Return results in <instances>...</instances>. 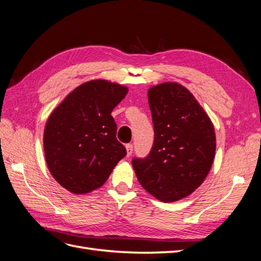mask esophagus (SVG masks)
Listing matches in <instances>:
<instances>
[{
	"instance_id": "esophagus-1",
	"label": "esophagus",
	"mask_w": 261,
	"mask_h": 261,
	"mask_svg": "<svg viewBox=\"0 0 261 261\" xmlns=\"http://www.w3.org/2000/svg\"><path fill=\"white\" fill-rule=\"evenodd\" d=\"M126 151H127V156H129L133 153V145H132V143H127Z\"/></svg>"
}]
</instances>
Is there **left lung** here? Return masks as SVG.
I'll use <instances>...</instances> for the list:
<instances>
[{
	"mask_svg": "<svg viewBox=\"0 0 261 261\" xmlns=\"http://www.w3.org/2000/svg\"><path fill=\"white\" fill-rule=\"evenodd\" d=\"M149 107L154 141L132 164L143 189L162 202H175L199 188L212 167L216 136L193 95L177 83L151 87Z\"/></svg>",
	"mask_w": 261,
	"mask_h": 261,
	"instance_id": "left-lung-1",
	"label": "left lung"
}]
</instances>
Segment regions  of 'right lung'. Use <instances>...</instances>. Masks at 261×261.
<instances>
[{"label":"right lung","instance_id":"obj_1","mask_svg":"<svg viewBox=\"0 0 261 261\" xmlns=\"http://www.w3.org/2000/svg\"><path fill=\"white\" fill-rule=\"evenodd\" d=\"M127 88L89 81L67 96L47 120L44 151L53 177L75 194L102 186L126 149L116 139L111 112Z\"/></svg>","mask_w":261,"mask_h":261}]
</instances>
